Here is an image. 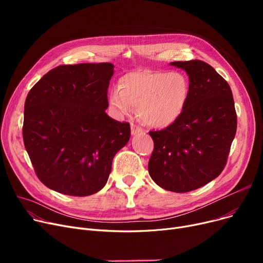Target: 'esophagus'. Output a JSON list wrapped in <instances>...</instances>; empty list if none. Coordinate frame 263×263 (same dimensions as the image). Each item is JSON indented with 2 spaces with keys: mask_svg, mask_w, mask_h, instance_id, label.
<instances>
[{
  "mask_svg": "<svg viewBox=\"0 0 263 263\" xmlns=\"http://www.w3.org/2000/svg\"><path fill=\"white\" fill-rule=\"evenodd\" d=\"M142 132H143V129L140 126H136V124L131 123V133H132V135H136V134L142 133Z\"/></svg>",
  "mask_w": 263,
  "mask_h": 263,
  "instance_id": "34e87169",
  "label": "esophagus"
}]
</instances>
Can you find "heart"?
Returning a JSON list of instances; mask_svg holds the SVG:
<instances>
[{"label": "heart", "mask_w": 263, "mask_h": 263, "mask_svg": "<svg viewBox=\"0 0 263 263\" xmlns=\"http://www.w3.org/2000/svg\"><path fill=\"white\" fill-rule=\"evenodd\" d=\"M191 86L181 72L134 70L122 76L118 89L108 96V104L117 117L139 106L141 119L154 128H166L184 112Z\"/></svg>", "instance_id": "obj_1"}]
</instances>
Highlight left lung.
<instances>
[{
  "mask_svg": "<svg viewBox=\"0 0 263 263\" xmlns=\"http://www.w3.org/2000/svg\"><path fill=\"white\" fill-rule=\"evenodd\" d=\"M171 65L187 73L190 97L173 124L149 132L155 148L148 171L162 189L185 193L223 172L237 132V113L229 84L209 64L193 60Z\"/></svg>",
  "mask_w": 263,
  "mask_h": 263,
  "instance_id": "obj_1",
  "label": "left lung"
}]
</instances>
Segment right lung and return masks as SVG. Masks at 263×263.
Masks as SVG:
<instances>
[{"mask_svg": "<svg viewBox=\"0 0 263 263\" xmlns=\"http://www.w3.org/2000/svg\"><path fill=\"white\" fill-rule=\"evenodd\" d=\"M110 63L62 65L32 87L24 104L23 142L39 180L70 196L99 192L118 151L130 140L128 122L108 117Z\"/></svg>", "mask_w": 263, "mask_h": 263, "instance_id": "add662e5", "label": "right lung"}]
</instances>
